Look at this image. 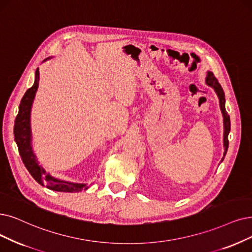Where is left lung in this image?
I'll list each match as a JSON object with an SVG mask.
<instances>
[{
    "label": "left lung",
    "instance_id": "8db88e82",
    "mask_svg": "<svg viewBox=\"0 0 252 252\" xmlns=\"http://www.w3.org/2000/svg\"><path fill=\"white\" fill-rule=\"evenodd\" d=\"M206 83L207 85L211 86L212 88H214L215 92L217 93V96L219 98V103H220V109L222 112L223 115V123H224V135H223V143H224V154H223V158L226 155L227 149H228V133L230 131V119L229 116L227 114V112L225 110V96H224V92L223 89L221 88L220 84L218 83V79L214 76L213 72L209 71L206 77ZM221 160V161H222Z\"/></svg>",
    "mask_w": 252,
    "mask_h": 252
}]
</instances>
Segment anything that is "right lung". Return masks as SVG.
Here are the masks:
<instances>
[{
    "label": "right lung",
    "instance_id": "1",
    "mask_svg": "<svg viewBox=\"0 0 252 252\" xmlns=\"http://www.w3.org/2000/svg\"><path fill=\"white\" fill-rule=\"evenodd\" d=\"M39 85V69H36L35 83L27 90L21 104H19L18 114L14 122V138L18 147L19 155L22 157L23 162L29 173L37 181L39 184L45 185L48 189L60 192H79L84 189H87L86 184H75L69 183L50 177L43 167L38 165L37 159L33 154L31 147V128H30V113L36 91Z\"/></svg>",
    "mask_w": 252,
    "mask_h": 252
}]
</instances>
